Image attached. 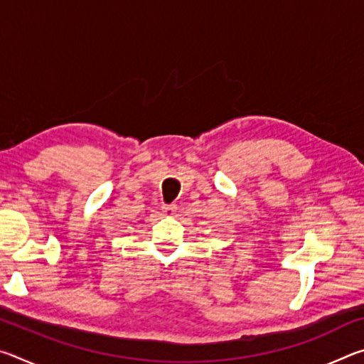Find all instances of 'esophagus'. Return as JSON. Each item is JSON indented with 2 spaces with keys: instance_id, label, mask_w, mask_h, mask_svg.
<instances>
[{
  "instance_id": "1",
  "label": "esophagus",
  "mask_w": 364,
  "mask_h": 364,
  "mask_svg": "<svg viewBox=\"0 0 364 364\" xmlns=\"http://www.w3.org/2000/svg\"><path fill=\"white\" fill-rule=\"evenodd\" d=\"M162 210H164V215H165V217H173V215H175V213H176V210H178V207H176L175 204L164 205V207H162Z\"/></svg>"
}]
</instances>
